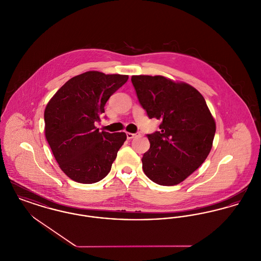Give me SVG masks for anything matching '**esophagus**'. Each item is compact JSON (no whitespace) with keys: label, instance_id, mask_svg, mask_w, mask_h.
<instances>
[{"label":"esophagus","instance_id":"1","mask_svg":"<svg viewBox=\"0 0 261 261\" xmlns=\"http://www.w3.org/2000/svg\"><path fill=\"white\" fill-rule=\"evenodd\" d=\"M139 135H140V133H129V132H127V133H126L127 139L135 138V137H137Z\"/></svg>","mask_w":261,"mask_h":261}]
</instances>
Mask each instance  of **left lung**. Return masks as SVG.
I'll return each mask as SVG.
<instances>
[{"label":"left lung","instance_id":"obj_1","mask_svg":"<svg viewBox=\"0 0 261 261\" xmlns=\"http://www.w3.org/2000/svg\"><path fill=\"white\" fill-rule=\"evenodd\" d=\"M139 102L160 131L147 134L150 149L143 170L153 182L175 185L204 163L213 145L216 124L202 94L185 83L163 76H132Z\"/></svg>","mask_w":261,"mask_h":261}]
</instances>
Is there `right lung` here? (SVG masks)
<instances>
[{
	"instance_id": "add662e5",
	"label": "right lung",
	"mask_w": 261,
	"mask_h": 261,
	"mask_svg": "<svg viewBox=\"0 0 261 261\" xmlns=\"http://www.w3.org/2000/svg\"><path fill=\"white\" fill-rule=\"evenodd\" d=\"M126 75L90 71L70 79L48 102L45 137L60 169L71 179L91 184L111 169L126 134L99 132L94 123L109 97L127 82Z\"/></svg>"
}]
</instances>
